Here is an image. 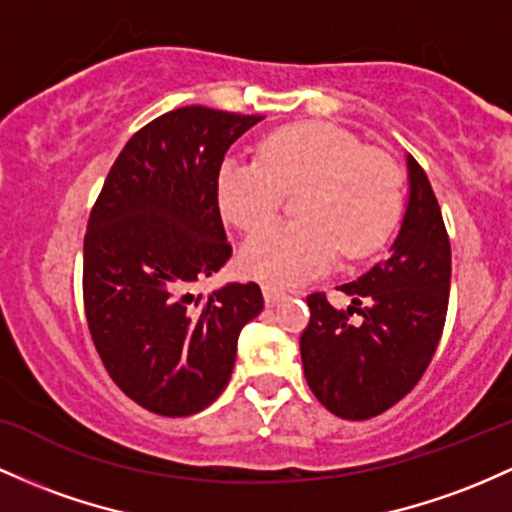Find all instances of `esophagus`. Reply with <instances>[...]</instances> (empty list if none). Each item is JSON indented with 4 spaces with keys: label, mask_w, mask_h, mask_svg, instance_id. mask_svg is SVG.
Instances as JSON below:
<instances>
[{
    "label": "esophagus",
    "mask_w": 512,
    "mask_h": 512,
    "mask_svg": "<svg viewBox=\"0 0 512 512\" xmlns=\"http://www.w3.org/2000/svg\"><path fill=\"white\" fill-rule=\"evenodd\" d=\"M262 294H265V303H267V306H277L279 301L286 299L284 291L272 289V286H265V289H262Z\"/></svg>",
    "instance_id": "esophagus-1"
}]
</instances>
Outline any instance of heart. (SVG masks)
Returning a JSON list of instances; mask_svg holds the SVG:
<instances>
[{"instance_id":"obj_1","label":"heart","mask_w":512,"mask_h":512,"mask_svg":"<svg viewBox=\"0 0 512 512\" xmlns=\"http://www.w3.org/2000/svg\"><path fill=\"white\" fill-rule=\"evenodd\" d=\"M304 189L296 224L257 230L240 250L247 277L291 286L359 260L389 240L403 211V172L384 150L330 123H296L267 136L260 160H226L218 170L221 213L240 230L273 215L284 191Z\"/></svg>"}]
</instances>
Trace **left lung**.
Here are the masks:
<instances>
[{"label": "left lung", "mask_w": 512, "mask_h": 512, "mask_svg": "<svg viewBox=\"0 0 512 512\" xmlns=\"http://www.w3.org/2000/svg\"><path fill=\"white\" fill-rule=\"evenodd\" d=\"M408 204L386 260L342 284L347 311L308 296L301 333L308 386L330 413L367 420L389 411L420 381L447 318L452 250L428 174L406 155ZM363 318L357 324L349 316Z\"/></svg>", "instance_id": "obj_1"}]
</instances>
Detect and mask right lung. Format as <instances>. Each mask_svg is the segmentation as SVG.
Wrapping results in <instances>:
<instances>
[{
	"instance_id": "right-lung-1",
	"label": "right lung",
	"mask_w": 512,
	"mask_h": 512,
	"mask_svg": "<svg viewBox=\"0 0 512 512\" xmlns=\"http://www.w3.org/2000/svg\"><path fill=\"white\" fill-rule=\"evenodd\" d=\"M262 116L182 106L126 143L84 235V311L106 372L138 406L194 415L226 389L238 335L265 308L260 286H194L233 255L216 179Z\"/></svg>"
}]
</instances>
